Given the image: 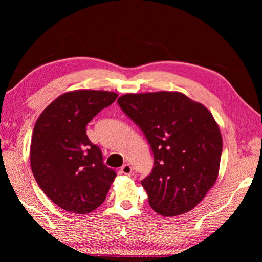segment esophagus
<instances>
[{
	"instance_id": "34e87169",
	"label": "esophagus",
	"mask_w": 262,
	"mask_h": 262,
	"mask_svg": "<svg viewBox=\"0 0 262 262\" xmlns=\"http://www.w3.org/2000/svg\"><path fill=\"white\" fill-rule=\"evenodd\" d=\"M121 172L123 173V175H130V173L132 172V167L129 164H124L121 167Z\"/></svg>"
}]
</instances>
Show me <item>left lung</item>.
<instances>
[{
    "label": "left lung",
    "mask_w": 262,
    "mask_h": 262,
    "mask_svg": "<svg viewBox=\"0 0 262 262\" xmlns=\"http://www.w3.org/2000/svg\"><path fill=\"white\" fill-rule=\"evenodd\" d=\"M118 104L152 147L154 167L141 181L150 207L163 216L191 211L219 176L223 142L212 114L179 92L125 94Z\"/></svg>",
    "instance_id": "obj_1"
}]
</instances>
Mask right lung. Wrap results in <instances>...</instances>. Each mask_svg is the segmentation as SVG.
Instances as JSON below:
<instances>
[{"instance_id":"add662e5","label":"right lung","mask_w":262,"mask_h":262,"mask_svg":"<svg viewBox=\"0 0 262 262\" xmlns=\"http://www.w3.org/2000/svg\"><path fill=\"white\" fill-rule=\"evenodd\" d=\"M118 94L76 90L62 94L36 121L30 166L46 195L61 209L76 214L96 210L117 173L102 162L101 150L86 134V125Z\"/></svg>"}]
</instances>
